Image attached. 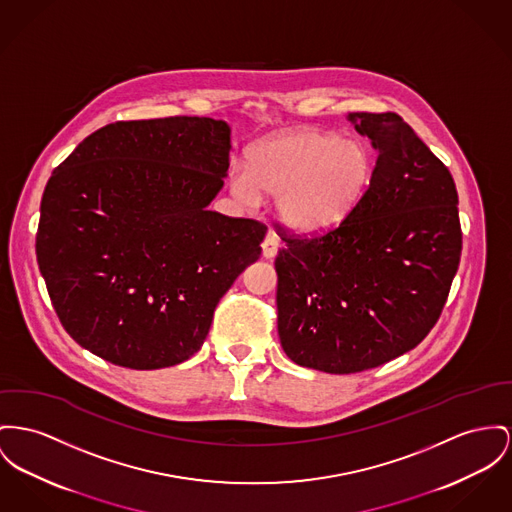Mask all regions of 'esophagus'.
<instances>
[{
	"mask_svg": "<svg viewBox=\"0 0 512 512\" xmlns=\"http://www.w3.org/2000/svg\"><path fill=\"white\" fill-rule=\"evenodd\" d=\"M277 248H279V239H277L273 233H268L266 239L262 242V254H264V258H273V256L277 254Z\"/></svg>",
	"mask_w": 512,
	"mask_h": 512,
	"instance_id": "esophagus-1",
	"label": "esophagus"
}]
</instances>
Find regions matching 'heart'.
<instances>
[{
	"mask_svg": "<svg viewBox=\"0 0 512 512\" xmlns=\"http://www.w3.org/2000/svg\"><path fill=\"white\" fill-rule=\"evenodd\" d=\"M373 174L375 157L365 143L305 128L258 143L248 169H231V188L244 204L277 196V215L287 227L324 233L357 207Z\"/></svg>",
	"mask_w": 512,
	"mask_h": 512,
	"instance_id": "obj_1",
	"label": "heart"
}]
</instances>
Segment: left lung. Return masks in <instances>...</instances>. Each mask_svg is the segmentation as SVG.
<instances>
[{
    "instance_id": "1",
    "label": "left lung",
    "mask_w": 512,
    "mask_h": 512,
    "mask_svg": "<svg viewBox=\"0 0 512 512\" xmlns=\"http://www.w3.org/2000/svg\"><path fill=\"white\" fill-rule=\"evenodd\" d=\"M375 145L367 194L338 227L293 235L275 223L277 332L301 367H380L437 324L462 254L458 192L443 161L396 112H349Z\"/></svg>"
}]
</instances>
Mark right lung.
<instances>
[{
  "label": "right lung",
  "instance_id": "right-lung-1",
  "mask_svg": "<svg viewBox=\"0 0 512 512\" xmlns=\"http://www.w3.org/2000/svg\"><path fill=\"white\" fill-rule=\"evenodd\" d=\"M223 120L114 122L52 172L36 262L64 330L118 367L178 365L213 310L262 254L268 227L207 205L229 171Z\"/></svg>",
  "mask_w": 512,
  "mask_h": 512
}]
</instances>
